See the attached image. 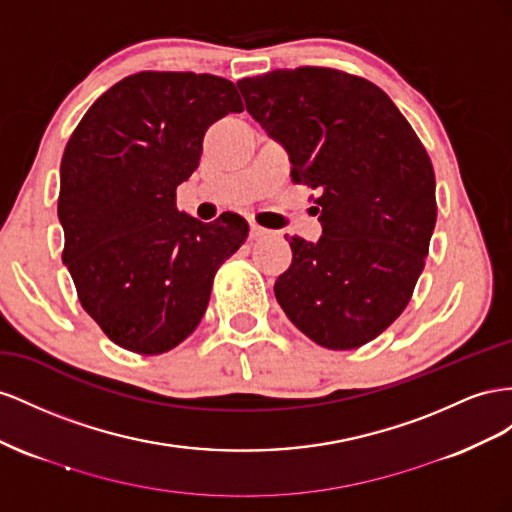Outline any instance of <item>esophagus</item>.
<instances>
[{"label": "esophagus", "instance_id": "obj_1", "mask_svg": "<svg viewBox=\"0 0 512 512\" xmlns=\"http://www.w3.org/2000/svg\"><path fill=\"white\" fill-rule=\"evenodd\" d=\"M268 233H270V231L264 229V227H259V225H255V223L251 225V238H253V240L264 238V236H268Z\"/></svg>", "mask_w": 512, "mask_h": 512}]
</instances>
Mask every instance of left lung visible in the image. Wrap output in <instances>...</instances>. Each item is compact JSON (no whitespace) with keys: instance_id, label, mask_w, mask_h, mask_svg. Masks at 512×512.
<instances>
[{"instance_id":"1","label":"left lung","mask_w":512,"mask_h":512,"mask_svg":"<svg viewBox=\"0 0 512 512\" xmlns=\"http://www.w3.org/2000/svg\"><path fill=\"white\" fill-rule=\"evenodd\" d=\"M251 118L279 141L291 178L319 197L321 238L291 236L294 259L274 296L321 347L373 341L412 298L435 229V173L394 102L332 68L238 81Z\"/></svg>"}]
</instances>
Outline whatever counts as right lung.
Masks as SVG:
<instances>
[{"mask_svg":"<svg viewBox=\"0 0 512 512\" xmlns=\"http://www.w3.org/2000/svg\"><path fill=\"white\" fill-rule=\"evenodd\" d=\"M242 109L227 79L137 72L102 94L68 139L62 259L87 315L128 352L180 345L208 309L216 270L248 236L240 214L201 223L175 206L206 130Z\"/></svg>","mask_w":512,"mask_h":512,"instance_id":"right-lung-1","label":"right lung"}]
</instances>
